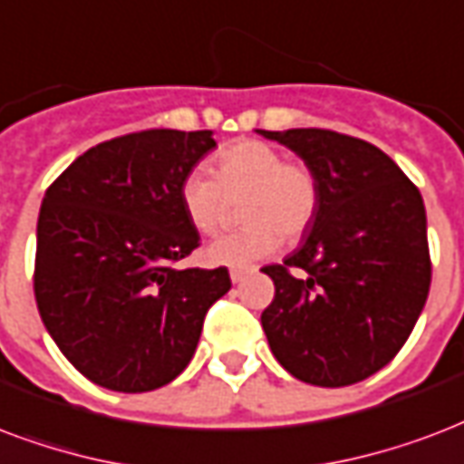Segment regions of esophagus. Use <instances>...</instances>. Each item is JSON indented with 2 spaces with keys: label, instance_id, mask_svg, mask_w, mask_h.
Masks as SVG:
<instances>
[{
  "label": "esophagus",
  "instance_id": "esophagus-1",
  "mask_svg": "<svg viewBox=\"0 0 464 464\" xmlns=\"http://www.w3.org/2000/svg\"><path fill=\"white\" fill-rule=\"evenodd\" d=\"M246 271L245 269H232L229 271V278H232V284H239V281H245Z\"/></svg>",
  "mask_w": 464,
  "mask_h": 464
}]
</instances>
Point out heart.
<instances>
[{"label": "heart", "instance_id": "heart-1", "mask_svg": "<svg viewBox=\"0 0 464 464\" xmlns=\"http://www.w3.org/2000/svg\"><path fill=\"white\" fill-rule=\"evenodd\" d=\"M210 176L188 170L179 183L180 208L200 235L225 225V198L245 193L239 218L245 227L215 239L205 249L212 266L246 269L276 254L285 239H301L320 210L318 173L303 161H285L276 146L256 139L229 141L210 161Z\"/></svg>", "mask_w": 464, "mask_h": 464}]
</instances>
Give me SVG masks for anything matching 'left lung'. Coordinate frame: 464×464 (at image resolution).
Returning a JSON list of instances; mask_svg holds the SVG:
<instances>
[{
  "label": "left lung",
  "mask_w": 464,
  "mask_h": 464,
  "mask_svg": "<svg viewBox=\"0 0 464 464\" xmlns=\"http://www.w3.org/2000/svg\"><path fill=\"white\" fill-rule=\"evenodd\" d=\"M259 134L298 153L318 173L323 195L301 249L261 269L276 288L261 327L295 379L357 384L399 354L426 305L423 198L369 141L313 127Z\"/></svg>",
  "instance_id": "obj_1"
}]
</instances>
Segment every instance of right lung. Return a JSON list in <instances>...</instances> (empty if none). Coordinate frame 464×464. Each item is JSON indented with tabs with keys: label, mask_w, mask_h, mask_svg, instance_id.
Returning a JSON list of instances; mask_svg holds the SVG:
<instances>
[{
	"label": "right lung",
	"mask_w": 464,
	"mask_h": 464,
	"mask_svg": "<svg viewBox=\"0 0 464 464\" xmlns=\"http://www.w3.org/2000/svg\"><path fill=\"white\" fill-rule=\"evenodd\" d=\"M215 146L210 129H146L87 149L48 186L34 294L72 367L141 393L193 360L205 315L232 288L225 266L176 269L200 246L179 183Z\"/></svg>",
	"instance_id": "obj_1"
}]
</instances>
